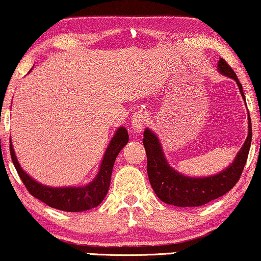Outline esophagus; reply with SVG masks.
<instances>
[{
	"label": "esophagus",
	"mask_w": 261,
	"mask_h": 261,
	"mask_svg": "<svg viewBox=\"0 0 261 261\" xmlns=\"http://www.w3.org/2000/svg\"><path fill=\"white\" fill-rule=\"evenodd\" d=\"M146 115L143 111H137L132 117V125H133L134 133L140 134L144 130V125H145Z\"/></svg>",
	"instance_id": "obj_1"
}]
</instances>
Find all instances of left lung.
I'll return each instance as SVG.
<instances>
[{"mask_svg":"<svg viewBox=\"0 0 261 261\" xmlns=\"http://www.w3.org/2000/svg\"><path fill=\"white\" fill-rule=\"evenodd\" d=\"M218 71L234 80L242 99L246 101L242 85L233 70L223 58L218 62ZM252 143V123L248 114V134L230 166L214 175L189 176L175 170L167 161L161 141L150 128L144 130L143 144L147 156V175L153 191L161 201L175 207H199L229 192L239 181Z\"/></svg>","mask_w":261,"mask_h":261,"instance_id":"obj_1","label":"left lung"}]
</instances>
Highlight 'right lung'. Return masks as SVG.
I'll return each instance as SVG.
<instances>
[{"instance_id":"add662e5","label":"right lung","mask_w":261,"mask_h":261,"mask_svg":"<svg viewBox=\"0 0 261 261\" xmlns=\"http://www.w3.org/2000/svg\"><path fill=\"white\" fill-rule=\"evenodd\" d=\"M129 136L124 127H118L111 138L110 143L106 147L102 156L100 167L98 173L92 181L83 186H63V188H53L41 184L30 176L19 165L14 149L11 141V156L13 165L17 169L21 181L29 192L37 199L46 203L49 207L59 209L64 212H85L95 208L102 202L109 191L111 181L112 168L115 160L120 151L127 145Z\"/></svg>"}]
</instances>
